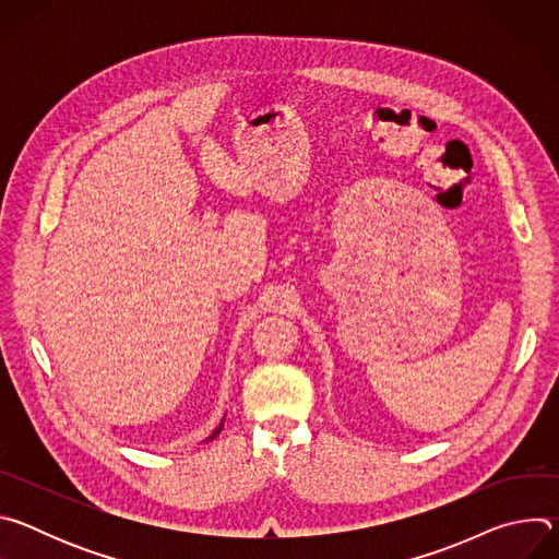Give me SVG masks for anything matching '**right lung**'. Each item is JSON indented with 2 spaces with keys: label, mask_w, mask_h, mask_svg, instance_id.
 <instances>
[{
  "label": "right lung",
  "mask_w": 559,
  "mask_h": 559,
  "mask_svg": "<svg viewBox=\"0 0 559 559\" xmlns=\"http://www.w3.org/2000/svg\"><path fill=\"white\" fill-rule=\"evenodd\" d=\"M221 429H223V420H221V425H218V427H216V429H214V431H212V436H210V438H207V440H214V438H216V436H218V433H221Z\"/></svg>",
  "instance_id": "obj_1"
}]
</instances>
